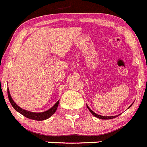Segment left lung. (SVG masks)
Masks as SVG:
<instances>
[{"instance_id":"obj_1","label":"left lung","mask_w":147,"mask_h":147,"mask_svg":"<svg viewBox=\"0 0 147 147\" xmlns=\"http://www.w3.org/2000/svg\"><path fill=\"white\" fill-rule=\"evenodd\" d=\"M131 105H132V104H131ZM131 105L130 106L129 108L131 107ZM86 106H87L88 109V110L90 111L91 113H92V115H93L95 116V117H97V118H99V119H113V118L117 117V116H119V115H115V116H102V115H97V114H96L95 113H94L93 111H92V110H91V109H90V108H89L88 106V105H86Z\"/></svg>"}]
</instances>
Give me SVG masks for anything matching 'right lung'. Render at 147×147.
<instances>
[{
    "label": "right lung",
    "mask_w": 147,
    "mask_h": 147,
    "mask_svg": "<svg viewBox=\"0 0 147 147\" xmlns=\"http://www.w3.org/2000/svg\"><path fill=\"white\" fill-rule=\"evenodd\" d=\"M7 95L11 106H13V108H14L15 110L18 111V113H20L21 115H23V116H25V117H26L27 118L34 119V120H37V121L44 120V119H46L50 117H51L52 115L56 112L57 107H58V105H59V100L58 102L55 104V105L52 106L51 109H50L48 111H45V112L33 113V112H30V111L24 110V109H21L20 106H18L17 104L14 102V101L13 100L12 98H11V95H10V93H9V89H7Z\"/></svg>",
    "instance_id": "obj_1"
}]
</instances>
